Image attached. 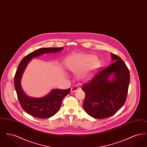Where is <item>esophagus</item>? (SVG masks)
I'll return each instance as SVG.
<instances>
[{"label": "esophagus", "instance_id": "1", "mask_svg": "<svg viewBox=\"0 0 147 147\" xmlns=\"http://www.w3.org/2000/svg\"><path fill=\"white\" fill-rule=\"evenodd\" d=\"M79 89V87L78 86H74L71 88V92H74L77 91Z\"/></svg>", "mask_w": 147, "mask_h": 147}]
</instances>
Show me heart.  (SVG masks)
<instances>
[{"label": "heart", "instance_id": "obj_1", "mask_svg": "<svg viewBox=\"0 0 147 147\" xmlns=\"http://www.w3.org/2000/svg\"><path fill=\"white\" fill-rule=\"evenodd\" d=\"M98 65V59L94 56L89 55H79L76 57V64L71 68L74 72H79L84 69L80 74L79 77L82 80L86 79L91 73L95 70Z\"/></svg>", "mask_w": 147, "mask_h": 147}]
</instances>
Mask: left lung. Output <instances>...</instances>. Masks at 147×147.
<instances>
[{
  "label": "left lung",
  "instance_id": "obj_1",
  "mask_svg": "<svg viewBox=\"0 0 147 147\" xmlns=\"http://www.w3.org/2000/svg\"><path fill=\"white\" fill-rule=\"evenodd\" d=\"M113 63L83 85L85 111L95 119L110 117L124 105L130 80L129 71L121 58L111 53Z\"/></svg>",
  "mask_w": 147,
  "mask_h": 147
}]
</instances>
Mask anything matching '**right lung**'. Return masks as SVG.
Returning <instances> with one entry per match:
<instances>
[{
  "label": "right lung",
  "mask_w": 147,
  "mask_h": 147,
  "mask_svg": "<svg viewBox=\"0 0 147 147\" xmlns=\"http://www.w3.org/2000/svg\"><path fill=\"white\" fill-rule=\"evenodd\" d=\"M60 48H42L37 49L25 56L19 64L14 77V86L22 108L28 114L39 119H47L53 116L59 109L63 98L69 94L67 90L52 89L49 94L41 98H33L27 95L21 86V78L28 63L33 58L44 54L58 52Z\"/></svg>",
  "instance_id": "right-lung-1"
}]
</instances>
